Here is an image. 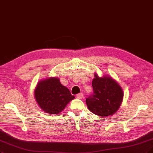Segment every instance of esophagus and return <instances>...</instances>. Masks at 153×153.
<instances>
[{
	"mask_svg": "<svg viewBox=\"0 0 153 153\" xmlns=\"http://www.w3.org/2000/svg\"><path fill=\"white\" fill-rule=\"evenodd\" d=\"M76 97L78 99H82L83 98V94L82 93H78L77 94H76Z\"/></svg>",
	"mask_w": 153,
	"mask_h": 153,
	"instance_id": "esophagus-1",
	"label": "esophagus"
}]
</instances>
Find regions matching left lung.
Segmentation results:
<instances>
[{"label":"left lung","mask_w":153,"mask_h":153,"mask_svg":"<svg viewBox=\"0 0 153 153\" xmlns=\"http://www.w3.org/2000/svg\"><path fill=\"white\" fill-rule=\"evenodd\" d=\"M92 82L93 93L86 100L88 109L94 114L108 117L114 114L122 103L123 91L115 80L108 76L94 75Z\"/></svg>","instance_id":"left-lung-1"}]
</instances>
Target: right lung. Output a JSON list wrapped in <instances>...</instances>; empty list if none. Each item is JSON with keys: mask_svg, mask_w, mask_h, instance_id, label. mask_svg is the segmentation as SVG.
<instances>
[{"mask_svg": "<svg viewBox=\"0 0 153 153\" xmlns=\"http://www.w3.org/2000/svg\"><path fill=\"white\" fill-rule=\"evenodd\" d=\"M35 97L45 112L56 115L64 109L74 96L61 84L59 79L51 77L39 82L35 91Z\"/></svg>", "mask_w": 153, "mask_h": 153, "instance_id": "right-lung-1", "label": "right lung"}]
</instances>
